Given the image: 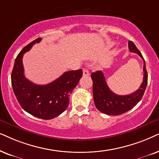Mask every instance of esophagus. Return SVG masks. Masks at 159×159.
Segmentation results:
<instances>
[{
	"instance_id": "1",
	"label": "esophagus",
	"mask_w": 159,
	"mask_h": 159,
	"mask_svg": "<svg viewBox=\"0 0 159 159\" xmlns=\"http://www.w3.org/2000/svg\"><path fill=\"white\" fill-rule=\"evenodd\" d=\"M89 74H90L89 71L87 69H84V71H83V75H84V76H88V75H89Z\"/></svg>"
}]
</instances>
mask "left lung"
<instances>
[{
  "label": "left lung",
  "instance_id": "obj_1",
  "mask_svg": "<svg viewBox=\"0 0 159 159\" xmlns=\"http://www.w3.org/2000/svg\"><path fill=\"white\" fill-rule=\"evenodd\" d=\"M131 52L136 53L143 60V81L136 92L128 95H118L110 89L105 81L104 74L100 70L92 73L91 77L93 81V96L94 105L101 113L111 116H118L133 108L143 97L148 84V73L145 62L140 52L132 41L128 43Z\"/></svg>",
  "mask_w": 159,
  "mask_h": 159
}]
</instances>
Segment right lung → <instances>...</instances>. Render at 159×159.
<instances>
[{"mask_svg": "<svg viewBox=\"0 0 159 159\" xmlns=\"http://www.w3.org/2000/svg\"><path fill=\"white\" fill-rule=\"evenodd\" d=\"M41 38L25 46L16 57L11 73V85L21 107L32 116L41 119H52L67 109L70 94L77 86L83 75L81 69L65 72L46 85H38L30 81L24 75L23 54L28 52Z\"/></svg>", "mask_w": 159, "mask_h": 159, "instance_id": "add662e5", "label": "right lung"}]
</instances>
